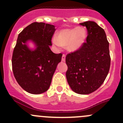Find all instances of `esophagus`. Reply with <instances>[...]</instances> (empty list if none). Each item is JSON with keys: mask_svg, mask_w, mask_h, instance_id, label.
I'll return each instance as SVG.
<instances>
[{"mask_svg": "<svg viewBox=\"0 0 123 123\" xmlns=\"http://www.w3.org/2000/svg\"><path fill=\"white\" fill-rule=\"evenodd\" d=\"M62 61L65 62V55L63 54L62 56Z\"/></svg>", "mask_w": 123, "mask_h": 123, "instance_id": "obj_1", "label": "esophagus"}]
</instances>
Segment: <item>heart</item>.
<instances>
[{"instance_id": "1", "label": "heart", "mask_w": 123, "mask_h": 123, "mask_svg": "<svg viewBox=\"0 0 123 123\" xmlns=\"http://www.w3.org/2000/svg\"><path fill=\"white\" fill-rule=\"evenodd\" d=\"M87 37L86 30L83 27L73 28H65L58 31L52 43L57 48L67 47L70 52L77 51L82 48Z\"/></svg>"}]
</instances>
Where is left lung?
Masks as SVG:
<instances>
[{
    "instance_id": "8db88e82",
    "label": "left lung",
    "mask_w": 123,
    "mask_h": 123,
    "mask_svg": "<svg viewBox=\"0 0 123 123\" xmlns=\"http://www.w3.org/2000/svg\"><path fill=\"white\" fill-rule=\"evenodd\" d=\"M80 24L86 27L88 36L81 49L67 55L66 77L74 92L87 95L97 90L105 81L111 58L104 29L93 21Z\"/></svg>"
}]
</instances>
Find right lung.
Wrapping results in <instances>:
<instances>
[{"label": "right lung", "instance_id": "right-lung-1", "mask_svg": "<svg viewBox=\"0 0 123 123\" xmlns=\"http://www.w3.org/2000/svg\"><path fill=\"white\" fill-rule=\"evenodd\" d=\"M55 28L54 25L33 23L19 34L13 49L12 65L19 86L31 94H41L49 89L62 54L53 53L49 46ZM31 41L35 48L28 45Z\"/></svg>", "mask_w": 123, "mask_h": 123}]
</instances>
